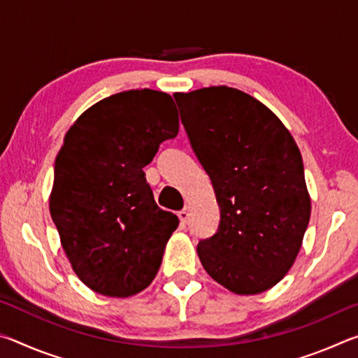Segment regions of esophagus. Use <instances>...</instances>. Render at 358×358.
Listing matches in <instances>:
<instances>
[{
    "mask_svg": "<svg viewBox=\"0 0 358 358\" xmlns=\"http://www.w3.org/2000/svg\"><path fill=\"white\" fill-rule=\"evenodd\" d=\"M189 216H191V213H189V208H187V207H185L183 210L178 211V217H180V221L183 222V224H186L187 221H189Z\"/></svg>",
    "mask_w": 358,
    "mask_h": 358,
    "instance_id": "34e87169",
    "label": "esophagus"
}]
</instances>
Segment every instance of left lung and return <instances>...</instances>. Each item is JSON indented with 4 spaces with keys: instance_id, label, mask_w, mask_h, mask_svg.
I'll list each match as a JSON object with an SVG mask.
<instances>
[{
    "instance_id": "1",
    "label": "left lung",
    "mask_w": 358,
    "mask_h": 358,
    "mask_svg": "<svg viewBox=\"0 0 358 358\" xmlns=\"http://www.w3.org/2000/svg\"><path fill=\"white\" fill-rule=\"evenodd\" d=\"M173 98L221 211L216 234L199 241V259L230 292L268 290L295 262L310 222L300 150L268 107L237 88Z\"/></svg>"
}]
</instances>
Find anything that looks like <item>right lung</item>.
I'll return each mask as SVG.
<instances>
[{
  "mask_svg": "<svg viewBox=\"0 0 358 358\" xmlns=\"http://www.w3.org/2000/svg\"><path fill=\"white\" fill-rule=\"evenodd\" d=\"M171 94L129 90L77 118L55 159L50 215L72 270L107 296H131L159 270L178 217L157 207L143 167L177 137Z\"/></svg>",
  "mask_w": 358,
  "mask_h": 358,
  "instance_id": "1",
  "label": "right lung"
}]
</instances>
